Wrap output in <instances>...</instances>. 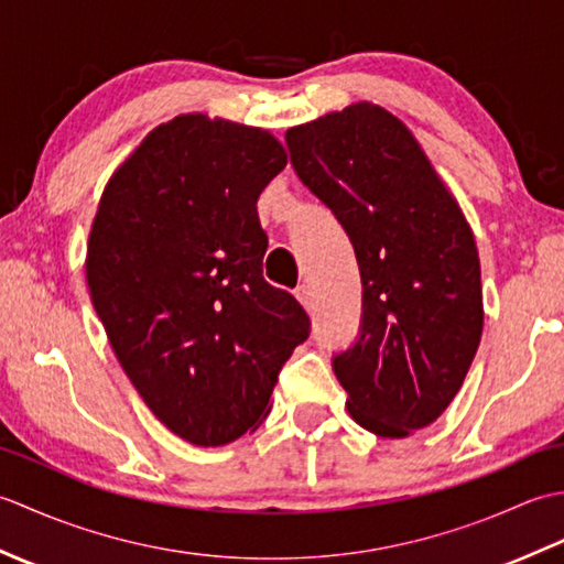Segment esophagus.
Wrapping results in <instances>:
<instances>
[{
  "mask_svg": "<svg viewBox=\"0 0 564 564\" xmlns=\"http://www.w3.org/2000/svg\"><path fill=\"white\" fill-rule=\"evenodd\" d=\"M295 297L303 303L305 310L313 307V293H310V285H305V283L297 285V289H295Z\"/></svg>",
  "mask_w": 564,
  "mask_h": 564,
  "instance_id": "1",
  "label": "esophagus"
}]
</instances>
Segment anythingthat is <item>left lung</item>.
Segmentation results:
<instances>
[{
	"label": "left lung",
	"mask_w": 564,
	"mask_h": 564,
	"mask_svg": "<svg viewBox=\"0 0 564 564\" xmlns=\"http://www.w3.org/2000/svg\"><path fill=\"white\" fill-rule=\"evenodd\" d=\"M301 182L349 235L361 334L334 356L356 424L404 438L446 412L482 337L480 257L465 215L400 118L358 101L285 133Z\"/></svg>",
	"instance_id": "1"
}]
</instances>
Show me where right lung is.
<instances>
[{
	"mask_svg": "<svg viewBox=\"0 0 564 564\" xmlns=\"http://www.w3.org/2000/svg\"><path fill=\"white\" fill-rule=\"evenodd\" d=\"M285 162L269 130L176 116L113 172L91 223L106 337L152 414L194 446L254 431L310 337L303 305L261 275L257 200Z\"/></svg>",
	"mask_w": 564,
	"mask_h": 564,
	"instance_id": "obj_1",
	"label": "right lung"
}]
</instances>
